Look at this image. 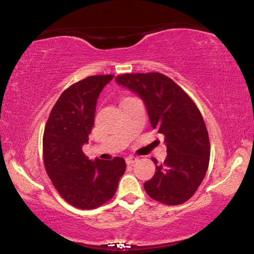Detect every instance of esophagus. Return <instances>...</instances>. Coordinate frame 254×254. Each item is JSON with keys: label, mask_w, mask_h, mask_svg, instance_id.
<instances>
[{"label": "esophagus", "mask_w": 254, "mask_h": 254, "mask_svg": "<svg viewBox=\"0 0 254 254\" xmlns=\"http://www.w3.org/2000/svg\"><path fill=\"white\" fill-rule=\"evenodd\" d=\"M136 161H137V157H136V156L130 155V156L126 157V163H127V164H134Z\"/></svg>", "instance_id": "esophagus-1"}]
</instances>
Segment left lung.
Instances as JSON below:
<instances>
[{
	"instance_id": "obj_1",
	"label": "left lung",
	"mask_w": 254,
	"mask_h": 254,
	"mask_svg": "<svg viewBox=\"0 0 254 254\" xmlns=\"http://www.w3.org/2000/svg\"><path fill=\"white\" fill-rule=\"evenodd\" d=\"M116 82L143 100L151 126L163 134L166 155L144 184L147 194L179 205L196 192L209 164V137L200 111L177 83L161 73L123 74Z\"/></svg>"
}]
</instances>
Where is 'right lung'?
Returning <instances> with one entry per match:
<instances>
[{"mask_svg": "<svg viewBox=\"0 0 254 254\" xmlns=\"http://www.w3.org/2000/svg\"><path fill=\"white\" fill-rule=\"evenodd\" d=\"M114 75L89 76L61 94L46 124L43 152L48 177L69 205L93 209L114 197L126 171L123 157L89 160L83 145L89 143L97 101Z\"/></svg>", "mask_w": 254, "mask_h": 254, "instance_id": "1", "label": "right lung"}]
</instances>
